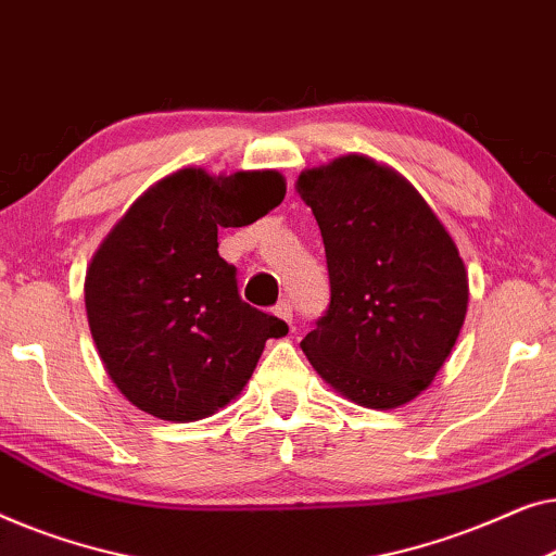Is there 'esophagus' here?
Listing matches in <instances>:
<instances>
[{"label": "esophagus", "instance_id": "1", "mask_svg": "<svg viewBox=\"0 0 556 556\" xmlns=\"http://www.w3.org/2000/svg\"><path fill=\"white\" fill-rule=\"evenodd\" d=\"M275 315H277L279 319H285L287 325H292V302H289V300H279V302L275 304Z\"/></svg>", "mask_w": 556, "mask_h": 556}]
</instances>
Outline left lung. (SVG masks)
<instances>
[{
	"mask_svg": "<svg viewBox=\"0 0 556 556\" xmlns=\"http://www.w3.org/2000/svg\"><path fill=\"white\" fill-rule=\"evenodd\" d=\"M323 233L330 304L302 350L365 408H397L431 386L468 304L458 249L393 168L342 155L296 181Z\"/></svg>",
	"mask_w": 556,
	"mask_h": 556,
	"instance_id": "8db88e82",
	"label": "left lung"
}]
</instances>
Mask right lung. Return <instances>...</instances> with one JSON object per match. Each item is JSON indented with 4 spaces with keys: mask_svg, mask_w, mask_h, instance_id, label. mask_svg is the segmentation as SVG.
Masks as SVG:
<instances>
[{
    "mask_svg": "<svg viewBox=\"0 0 556 556\" xmlns=\"http://www.w3.org/2000/svg\"><path fill=\"white\" fill-rule=\"evenodd\" d=\"M285 199L277 170L208 176L184 168L148 189L92 256L85 309L108 375L136 408L201 420L233 401L287 325L239 296L218 229Z\"/></svg>",
    "mask_w": 556,
    "mask_h": 556,
    "instance_id": "1",
    "label": "right lung"
}]
</instances>
